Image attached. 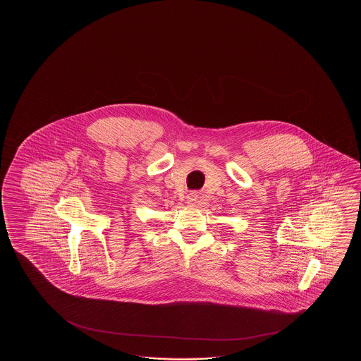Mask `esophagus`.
Masks as SVG:
<instances>
[{
    "label": "esophagus",
    "instance_id": "esophagus-1",
    "mask_svg": "<svg viewBox=\"0 0 361 361\" xmlns=\"http://www.w3.org/2000/svg\"><path fill=\"white\" fill-rule=\"evenodd\" d=\"M187 202H188V204H190V205H195V204H196V201H197V197H196V195H193V193H192V195H190V196H188V197H187Z\"/></svg>",
    "mask_w": 361,
    "mask_h": 361
}]
</instances>
